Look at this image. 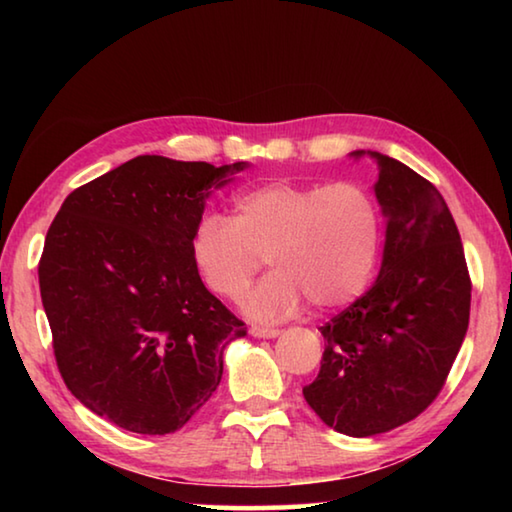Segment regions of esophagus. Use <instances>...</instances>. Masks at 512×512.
<instances>
[{"instance_id":"1","label":"esophagus","mask_w":512,"mask_h":512,"mask_svg":"<svg viewBox=\"0 0 512 512\" xmlns=\"http://www.w3.org/2000/svg\"><path fill=\"white\" fill-rule=\"evenodd\" d=\"M250 334L257 336V339H275V336H280V329H275V327H250Z\"/></svg>"}]
</instances>
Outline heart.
<instances>
[{
    "label": "heart",
    "mask_w": 512,
    "mask_h": 512,
    "mask_svg": "<svg viewBox=\"0 0 512 512\" xmlns=\"http://www.w3.org/2000/svg\"><path fill=\"white\" fill-rule=\"evenodd\" d=\"M381 246V212L368 187L266 183L235 196V216L205 212L189 237V255L205 287L228 300L244 296L264 257L273 273L241 302L262 323L298 314L305 298L336 309L372 280Z\"/></svg>",
    "instance_id": "1"
}]
</instances>
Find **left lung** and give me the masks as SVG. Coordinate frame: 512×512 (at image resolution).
<instances>
[{
	"label": "left lung",
	"instance_id": "left-lung-1",
	"mask_svg": "<svg viewBox=\"0 0 512 512\" xmlns=\"http://www.w3.org/2000/svg\"><path fill=\"white\" fill-rule=\"evenodd\" d=\"M368 155L379 164L375 196L386 216L379 277L320 327V372L302 388L327 427L354 438L400 427L436 400L465 339L472 300L445 198L406 164Z\"/></svg>",
	"mask_w": 512,
	"mask_h": 512
}]
</instances>
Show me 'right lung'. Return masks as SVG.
<instances>
[{
  "label": "right lung",
  "mask_w": 512,
  "mask_h": 512,
  "mask_svg": "<svg viewBox=\"0 0 512 512\" xmlns=\"http://www.w3.org/2000/svg\"><path fill=\"white\" fill-rule=\"evenodd\" d=\"M246 167L137 155L74 189L49 225L38 277L60 377L121 429L178 431L246 336L189 255L210 189Z\"/></svg>",
  "instance_id": "add662e5"
}]
</instances>
